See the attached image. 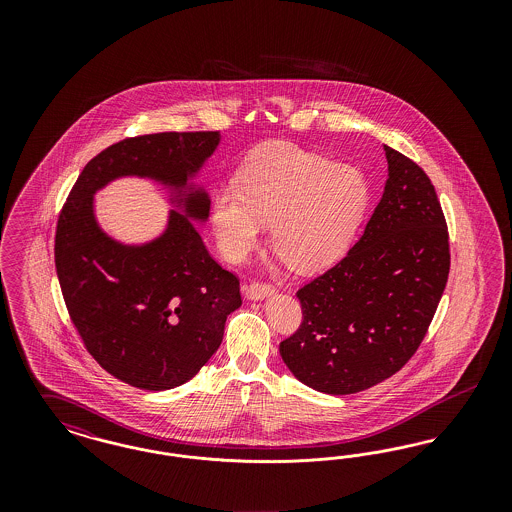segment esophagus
I'll return each mask as SVG.
<instances>
[{"label":"esophagus","mask_w":512,"mask_h":512,"mask_svg":"<svg viewBox=\"0 0 512 512\" xmlns=\"http://www.w3.org/2000/svg\"><path fill=\"white\" fill-rule=\"evenodd\" d=\"M272 293H274V286L268 282H251L249 286H245V295L249 299H265Z\"/></svg>","instance_id":"34e87169"}]
</instances>
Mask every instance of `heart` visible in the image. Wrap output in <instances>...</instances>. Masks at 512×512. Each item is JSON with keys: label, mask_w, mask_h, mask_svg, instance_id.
I'll return each instance as SVG.
<instances>
[{"label": "heart", "mask_w": 512, "mask_h": 512, "mask_svg": "<svg viewBox=\"0 0 512 512\" xmlns=\"http://www.w3.org/2000/svg\"><path fill=\"white\" fill-rule=\"evenodd\" d=\"M365 174L315 151L278 144L245 165L242 186L226 184L213 203L220 251L240 261L270 222L276 255L297 270L336 261L353 240L368 207Z\"/></svg>", "instance_id": "b5f03b06"}]
</instances>
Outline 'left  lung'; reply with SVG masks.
<instances>
[{
	"label": "left lung",
	"mask_w": 512,
	"mask_h": 512,
	"mask_svg": "<svg viewBox=\"0 0 512 512\" xmlns=\"http://www.w3.org/2000/svg\"><path fill=\"white\" fill-rule=\"evenodd\" d=\"M388 182L347 255L297 290L303 320L280 343L293 376L313 390H368L407 365L436 315L451 255L428 174L384 146Z\"/></svg>",
	"instance_id": "obj_1"
}]
</instances>
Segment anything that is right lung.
<instances>
[{"label": "right lung", "mask_w": 512, "mask_h": 512, "mask_svg": "<svg viewBox=\"0 0 512 512\" xmlns=\"http://www.w3.org/2000/svg\"><path fill=\"white\" fill-rule=\"evenodd\" d=\"M219 132H159L103 149L80 172L55 230V268L76 332L101 368L140 390L194 378L219 349L226 317L242 305L240 280L209 255L192 219L209 197L192 190L167 230L144 245L111 240L94 194L119 176H146L182 192L217 149Z\"/></svg>", "instance_id": "add662e5"}]
</instances>
